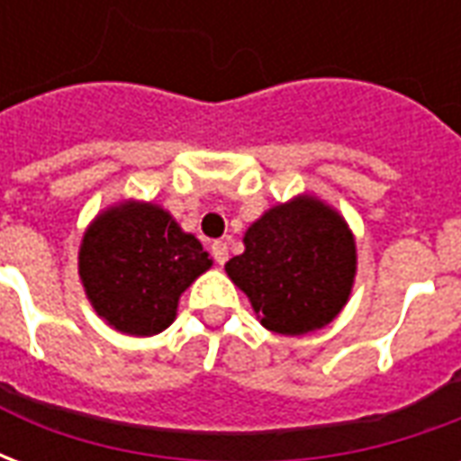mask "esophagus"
Returning a JSON list of instances; mask_svg holds the SVG:
<instances>
[{
  "label": "esophagus",
  "mask_w": 461,
  "mask_h": 461,
  "mask_svg": "<svg viewBox=\"0 0 461 461\" xmlns=\"http://www.w3.org/2000/svg\"><path fill=\"white\" fill-rule=\"evenodd\" d=\"M212 257H214V261H217V264H224V261L230 259V247H227V241H221V240H217V241H212Z\"/></svg>",
  "instance_id": "obj_1"
}]
</instances>
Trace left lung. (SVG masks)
<instances>
[{
    "label": "left lung",
    "mask_w": 461,
    "mask_h": 461,
    "mask_svg": "<svg viewBox=\"0 0 461 461\" xmlns=\"http://www.w3.org/2000/svg\"><path fill=\"white\" fill-rule=\"evenodd\" d=\"M244 254L227 261L264 329L303 336L346 306L356 276V241L336 212L313 197L269 210L244 234Z\"/></svg>",
    "instance_id": "left-lung-1"
}]
</instances>
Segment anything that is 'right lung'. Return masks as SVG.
<instances>
[{
	"label": "right lung",
	"mask_w": 461,
	"mask_h": 461,
	"mask_svg": "<svg viewBox=\"0 0 461 461\" xmlns=\"http://www.w3.org/2000/svg\"><path fill=\"white\" fill-rule=\"evenodd\" d=\"M210 267L200 241L167 212L138 202L101 214L78 254V274L94 309L128 336L167 329L182 291Z\"/></svg>",
	"instance_id": "add662e5"
}]
</instances>
